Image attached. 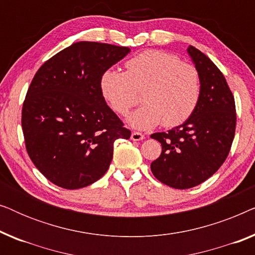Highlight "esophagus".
Here are the masks:
<instances>
[{
    "mask_svg": "<svg viewBox=\"0 0 255 255\" xmlns=\"http://www.w3.org/2000/svg\"><path fill=\"white\" fill-rule=\"evenodd\" d=\"M145 138V135L141 133V132H138V131H133L131 133V139L134 141H138V140H142V139Z\"/></svg>",
    "mask_w": 255,
    "mask_h": 255,
    "instance_id": "esophagus-1",
    "label": "esophagus"
}]
</instances>
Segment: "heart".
I'll return each instance as SVG.
<instances>
[{"label":"heart","mask_w":255,"mask_h":255,"mask_svg":"<svg viewBox=\"0 0 255 255\" xmlns=\"http://www.w3.org/2000/svg\"><path fill=\"white\" fill-rule=\"evenodd\" d=\"M127 71L107 69L100 89L115 113L125 116L139 101L145 104L128 118L132 127L175 128L189 120L200 103L202 79L194 65L160 50L141 52L125 62Z\"/></svg>","instance_id":"b5f03b06"}]
</instances>
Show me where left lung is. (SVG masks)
I'll return each instance as SVG.
<instances>
[{"mask_svg": "<svg viewBox=\"0 0 255 255\" xmlns=\"http://www.w3.org/2000/svg\"><path fill=\"white\" fill-rule=\"evenodd\" d=\"M188 53L201 74L200 103L182 125L151 134L162 146L151 163L153 175L175 189L198 186L217 172L231 149L237 123L235 97L223 73L194 46Z\"/></svg>", "mask_w": 255, "mask_h": 255, "instance_id": "obj_1", "label": "left lung"}]
</instances>
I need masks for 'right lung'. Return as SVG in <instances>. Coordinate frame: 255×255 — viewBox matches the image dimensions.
I'll list each match as a JSON object with an SVG mask.
<instances>
[{
    "mask_svg": "<svg viewBox=\"0 0 255 255\" xmlns=\"http://www.w3.org/2000/svg\"><path fill=\"white\" fill-rule=\"evenodd\" d=\"M130 48L80 41L38 69L22 109V130L30 159L55 186L80 189L109 168L114 142L131 131L108 107L100 80Z\"/></svg>",
    "mask_w": 255,
    "mask_h": 255,
    "instance_id": "right-lung-1",
    "label": "right lung"
}]
</instances>
